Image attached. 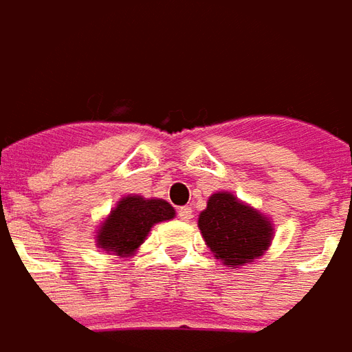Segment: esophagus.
Wrapping results in <instances>:
<instances>
[{
    "label": "esophagus",
    "instance_id": "obj_1",
    "mask_svg": "<svg viewBox=\"0 0 352 352\" xmlns=\"http://www.w3.org/2000/svg\"><path fill=\"white\" fill-rule=\"evenodd\" d=\"M179 218H181V220H185V222H188V220H190V218H192V208H190V206H181V208H179Z\"/></svg>",
    "mask_w": 352,
    "mask_h": 352
}]
</instances>
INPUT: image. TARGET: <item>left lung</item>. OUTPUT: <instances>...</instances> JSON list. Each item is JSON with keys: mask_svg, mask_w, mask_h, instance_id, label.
Here are the masks:
<instances>
[{"mask_svg": "<svg viewBox=\"0 0 352 352\" xmlns=\"http://www.w3.org/2000/svg\"><path fill=\"white\" fill-rule=\"evenodd\" d=\"M199 230L214 257L234 269L263 257L274 237L273 220L228 190L208 197Z\"/></svg>", "mask_w": 352, "mask_h": 352, "instance_id": "obj_1", "label": "left lung"}]
</instances>
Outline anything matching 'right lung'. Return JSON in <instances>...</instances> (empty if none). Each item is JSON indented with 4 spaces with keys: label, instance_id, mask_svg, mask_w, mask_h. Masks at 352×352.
Wrapping results in <instances>:
<instances>
[{
    "label": "right lung",
    "instance_id": "obj_1",
    "mask_svg": "<svg viewBox=\"0 0 352 352\" xmlns=\"http://www.w3.org/2000/svg\"><path fill=\"white\" fill-rule=\"evenodd\" d=\"M175 218V208L164 199L124 195L95 230V245L118 257L136 255L152 228Z\"/></svg>",
    "mask_w": 352,
    "mask_h": 352
}]
</instances>
